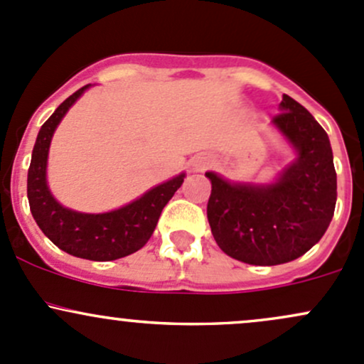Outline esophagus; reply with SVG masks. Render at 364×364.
<instances>
[{"mask_svg":"<svg viewBox=\"0 0 364 364\" xmlns=\"http://www.w3.org/2000/svg\"><path fill=\"white\" fill-rule=\"evenodd\" d=\"M210 158L206 154H198L191 159V166H193L194 171H205L206 168L210 166Z\"/></svg>","mask_w":364,"mask_h":364,"instance_id":"obj_1","label":"esophagus"}]
</instances>
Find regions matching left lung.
Listing matches in <instances>:
<instances>
[{
  "instance_id": "8db88e82",
  "label": "left lung",
  "mask_w": 364,
  "mask_h": 364,
  "mask_svg": "<svg viewBox=\"0 0 364 364\" xmlns=\"http://www.w3.org/2000/svg\"><path fill=\"white\" fill-rule=\"evenodd\" d=\"M272 127L295 159L272 182H212L206 215L224 253L252 265L287 264L309 252L326 232L337 203V173L330 139L314 116L283 95Z\"/></svg>"
}]
</instances>
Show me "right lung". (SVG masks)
Instances as JSON below:
<instances>
[{
    "label": "right lung",
    "instance_id": "right-lung-1",
    "mask_svg": "<svg viewBox=\"0 0 364 364\" xmlns=\"http://www.w3.org/2000/svg\"><path fill=\"white\" fill-rule=\"evenodd\" d=\"M90 87L92 85L74 92L41 127L27 171V198L34 220L53 245L80 259L107 262L132 255L149 241L159 215L182 186L186 173L152 187L140 198L111 212L83 213L60 205L46 181L50 144L62 118Z\"/></svg>",
    "mask_w": 364,
    "mask_h": 364
}]
</instances>
